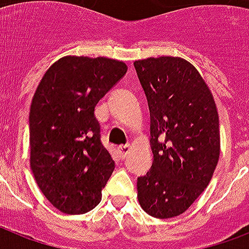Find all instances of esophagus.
<instances>
[{
  "label": "esophagus",
  "instance_id": "1",
  "mask_svg": "<svg viewBox=\"0 0 249 249\" xmlns=\"http://www.w3.org/2000/svg\"><path fill=\"white\" fill-rule=\"evenodd\" d=\"M129 151H130V146H120V147L117 148V152H119V155H120L121 159H125L126 156H128Z\"/></svg>",
  "mask_w": 249,
  "mask_h": 249
}]
</instances>
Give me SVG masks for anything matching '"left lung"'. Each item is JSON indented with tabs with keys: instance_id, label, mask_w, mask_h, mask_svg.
Instances as JSON below:
<instances>
[{
	"instance_id": "obj_1",
	"label": "left lung",
	"mask_w": 249,
	"mask_h": 249,
	"mask_svg": "<svg viewBox=\"0 0 249 249\" xmlns=\"http://www.w3.org/2000/svg\"><path fill=\"white\" fill-rule=\"evenodd\" d=\"M147 98L154 154L137 179L141 207L156 218L179 216L196 200L220 158V125L211 90L193 64L160 56L134 62Z\"/></svg>"
}]
</instances>
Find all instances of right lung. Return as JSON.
Returning <instances> with one entry per match:
<instances>
[{
	"label": "right lung",
	"mask_w": 249,
	"mask_h": 249,
	"mask_svg": "<svg viewBox=\"0 0 249 249\" xmlns=\"http://www.w3.org/2000/svg\"><path fill=\"white\" fill-rule=\"evenodd\" d=\"M126 64L103 56H64L37 86L29 111L31 169L60 212L95 208L115 161L101 142L94 108L126 73Z\"/></svg>",
	"instance_id": "add662e5"
}]
</instances>
